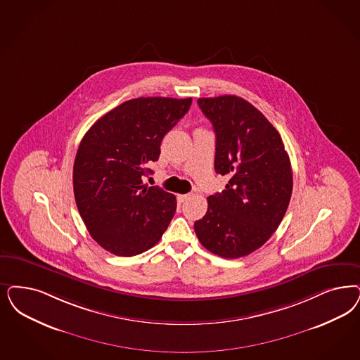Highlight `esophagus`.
<instances>
[{
  "label": "esophagus",
  "mask_w": 360,
  "mask_h": 360,
  "mask_svg": "<svg viewBox=\"0 0 360 360\" xmlns=\"http://www.w3.org/2000/svg\"><path fill=\"white\" fill-rule=\"evenodd\" d=\"M188 198H190V194H182V195H178V202L184 203Z\"/></svg>",
  "instance_id": "obj_1"
}]
</instances>
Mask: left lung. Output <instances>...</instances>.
Listing matches in <instances>:
<instances>
[{
  "label": "left lung",
  "instance_id": "obj_1",
  "mask_svg": "<svg viewBox=\"0 0 360 360\" xmlns=\"http://www.w3.org/2000/svg\"><path fill=\"white\" fill-rule=\"evenodd\" d=\"M210 120L215 172L229 178L207 198V212L194 224L203 248L227 259L263 246L282 222L292 193V170L281 134L246 99L199 98Z\"/></svg>",
  "mask_w": 360,
  "mask_h": 360
}]
</instances>
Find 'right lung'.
I'll return each mask as SVG.
<instances>
[{
	"label": "right lung",
	"instance_id": "1",
	"mask_svg": "<svg viewBox=\"0 0 360 360\" xmlns=\"http://www.w3.org/2000/svg\"><path fill=\"white\" fill-rule=\"evenodd\" d=\"M193 98L141 97L93 124L75 155L77 207L91 238L118 257H134L160 242L176 210L175 195L143 185L161 142L188 112Z\"/></svg>",
	"mask_w": 360,
	"mask_h": 360
}]
</instances>
